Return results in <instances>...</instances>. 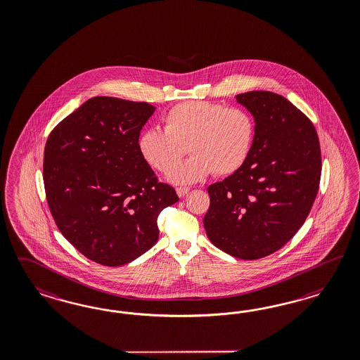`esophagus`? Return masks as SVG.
Returning a JSON list of instances; mask_svg holds the SVG:
<instances>
[{"label":"esophagus","mask_w":360,"mask_h":360,"mask_svg":"<svg viewBox=\"0 0 360 360\" xmlns=\"http://www.w3.org/2000/svg\"><path fill=\"white\" fill-rule=\"evenodd\" d=\"M188 191H190L188 187H178V188H176V194H178L179 198H184Z\"/></svg>","instance_id":"34e87169"}]
</instances>
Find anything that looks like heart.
<instances>
[{"label":"heart","mask_w":360,"mask_h":360,"mask_svg":"<svg viewBox=\"0 0 360 360\" xmlns=\"http://www.w3.org/2000/svg\"><path fill=\"white\" fill-rule=\"evenodd\" d=\"M164 131H141L137 148L142 160L154 170L169 174L180 162L187 146L193 155L169 179L174 185L199 182L214 172L229 175L240 170L250 157L255 139V120L240 107L208 101H185L167 110Z\"/></svg>","instance_id":"1"}]
</instances>
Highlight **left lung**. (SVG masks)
Listing matches in <instances>:
<instances>
[{
  "label": "left lung",
  "instance_id": "1",
  "mask_svg": "<svg viewBox=\"0 0 360 360\" xmlns=\"http://www.w3.org/2000/svg\"><path fill=\"white\" fill-rule=\"evenodd\" d=\"M251 112L255 139L245 165L208 186L203 224L210 241L243 260L278 251L302 227L321 179V148L311 121L269 91L236 96Z\"/></svg>",
  "mask_w": 360,
  "mask_h": 360
}]
</instances>
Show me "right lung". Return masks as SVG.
<instances>
[{
    "mask_svg": "<svg viewBox=\"0 0 360 360\" xmlns=\"http://www.w3.org/2000/svg\"><path fill=\"white\" fill-rule=\"evenodd\" d=\"M155 110L96 96L60 121L44 148L47 203L65 239L92 262L120 266L158 240L157 219L179 200L142 160L137 141Z\"/></svg>",
    "mask_w": 360,
    "mask_h": 360,
    "instance_id": "add662e5",
    "label": "right lung"
}]
</instances>
